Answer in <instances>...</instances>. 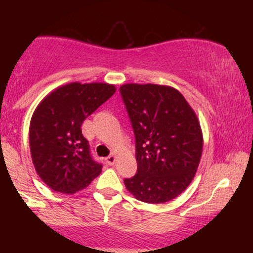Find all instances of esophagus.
Listing matches in <instances>:
<instances>
[{
	"label": "esophagus",
	"instance_id": "34e87169",
	"mask_svg": "<svg viewBox=\"0 0 253 253\" xmlns=\"http://www.w3.org/2000/svg\"><path fill=\"white\" fill-rule=\"evenodd\" d=\"M115 161H117V157H115V155H110V156H108V157H107V158H106L107 164H109V165L114 164Z\"/></svg>",
	"mask_w": 253,
	"mask_h": 253
}]
</instances>
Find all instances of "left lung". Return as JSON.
<instances>
[{
  "label": "left lung",
  "instance_id": "8db88e82",
  "mask_svg": "<svg viewBox=\"0 0 253 253\" xmlns=\"http://www.w3.org/2000/svg\"><path fill=\"white\" fill-rule=\"evenodd\" d=\"M120 92L134 130L138 163L125 185L139 201L169 202L187 189L199 168L203 135L196 113L169 85L127 83Z\"/></svg>",
  "mask_w": 253,
  "mask_h": 253
}]
</instances>
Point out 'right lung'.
I'll use <instances>...</instances> for the list:
<instances>
[{
	"label": "right lung",
	"mask_w": 253,
	"mask_h": 253,
	"mask_svg": "<svg viewBox=\"0 0 253 253\" xmlns=\"http://www.w3.org/2000/svg\"><path fill=\"white\" fill-rule=\"evenodd\" d=\"M115 91L114 84L72 82L52 90L37 106L30 124L31 156L52 190L75 194L101 173L102 165L92 161L81 126Z\"/></svg>",
	"instance_id": "add662e5"
}]
</instances>
